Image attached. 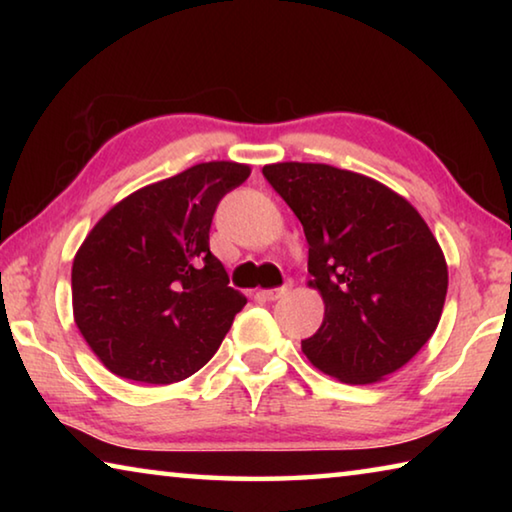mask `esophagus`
Listing matches in <instances>:
<instances>
[{"mask_svg": "<svg viewBox=\"0 0 512 512\" xmlns=\"http://www.w3.org/2000/svg\"><path fill=\"white\" fill-rule=\"evenodd\" d=\"M287 291H289L287 287H282V289H262V291H259V296H262L264 300H277V298H282Z\"/></svg>", "mask_w": 512, "mask_h": 512, "instance_id": "34e87169", "label": "esophagus"}]
</instances>
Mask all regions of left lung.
I'll return each mask as SVG.
<instances>
[{
  "label": "left lung",
  "instance_id": "8db88e82",
  "mask_svg": "<svg viewBox=\"0 0 512 512\" xmlns=\"http://www.w3.org/2000/svg\"><path fill=\"white\" fill-rule=\"evenodd\" d=\"M298 216L309 244V287L323 325L302 352L343 384H375L406 366L436 332L447 262L427 221L379 180L323 162L262 169Z\"/></svg>",
  "mask_w": 512,
  "mask_h": 512
}]
</instances>
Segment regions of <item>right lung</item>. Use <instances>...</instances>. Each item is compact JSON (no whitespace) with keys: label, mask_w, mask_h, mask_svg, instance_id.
Masks as SVG:
<instances>
[{"label":"right lung","mask_w":512,"mask_h":512,"mask_svg":"<svg viewBox=\"0 0 512 512\" xmlns=\"http://www.w3.org/2000/svg\"><path fill=\"white\" fill-rule=\"evenodd\" d=\"M250 176L212 160L128 194L94 223L72 264L74 323L110 372L173 384L201 370L244 309L210 253L216 205Z\"/></svg>","instance_id":"add662e5"}]
</instances>
